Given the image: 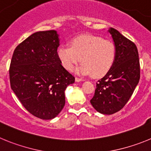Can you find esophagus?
Returning a JSON list of instances; mask_svg holds the SVG:
<instances>
[{
  "mask_svg": "<svg viewBox=\"0 0 151 151\" xmlns=\"http://www.w3.org/2000/svg\"><path fill=\"white\" fill-rule=\"evenodd\" d=\"M82 81H84L83 78H78V77H76V82H82Z\"/></svg>",
  "mask_w": 151,
  "mask_h": 151,
  "instance_id": "esophagus-1",
  "label": "esophagus"
}]
</instances>
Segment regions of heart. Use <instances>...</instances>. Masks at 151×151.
I'll return each instance as SVG.
<instances>
[{"label":"heart","instance_id":"heart-1","mask_svg":"<svg viewBox=\"0 0 151 151\" xmlns=\"http://www.w3.org/2000/svg\"><path fill=\"white\" fill-rule=\"evenodd\" d=\"M70 46L59 47L57 55L65 69L72 71L82 61L77 72L100 78L106 75L113 66L116 57V47L111 41L100 36L82 35L73 38Z\"/></svg>","mask_w":151,"mask_h":151}]
</instances>
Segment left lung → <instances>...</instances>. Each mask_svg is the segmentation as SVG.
<instances>
[{
	"label": "left lung",
	"mask_w": 151,
	"mask_h": 151,
	"mask_svg": "<svg viewBox=\"0 0 151 151\" xmlns=\"http://www.w3.org/2000/svg\"><path fill=\"white\" fill-rule=\"evenodd\" d=\"M116 47L113 66L96 83L91 104L102 114H113L124 107L140 79V63L137 47L115 29L110 28Z\"/></svg>",
	"instance_id": "1"
}]
</instances>
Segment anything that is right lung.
<instances>
[{
    "label": "right lung",
    "instance_id": "right-lung-1",
    "mask_svg": "<svg viewBox=\"0 0 151 151\" xmlns=\"http://www.w3.org/2000/svg\"><path fill=\"white\" fill-rule=\"evenodd\" d=\"M55 30L31 35L16 47L10 62V82L22 106L35 116L51 119L65 105L66 87L75 77L61 65Z\"/></svg>",
    "mask_w": 151,
    "mask_h": 151
}]
</instances>
